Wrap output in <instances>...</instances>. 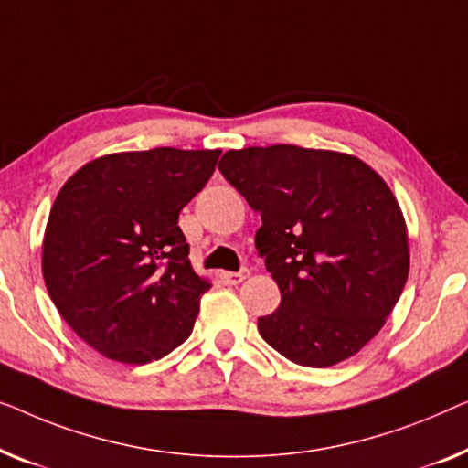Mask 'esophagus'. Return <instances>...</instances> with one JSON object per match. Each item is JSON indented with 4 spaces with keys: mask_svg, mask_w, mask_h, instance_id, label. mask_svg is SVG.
Here are the masks:
<instances>
[{
    "mask_svg": "<svg viewBox=\"0 0 468 468\" xmlns=\"http://www.w3.org/2000/svg\"><path fill=\"white\" fill-rule=\"evenodd\" d=\"M248 278V269H241V271H227L225 273V282L227 284H231V286H235V284H241L243 280Z\"/></svg>",
    "mask_w": 468,
    "mask_h": 468,
    "instance_id": "1",
    "label": "esophagus"
}]
</instances>
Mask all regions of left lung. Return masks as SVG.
Instances as JSON below:
<instances>
[{
	"mask_svg": "<svg viewBox=\"0 0 468 468\" xmlns=\"http://www.w3.org/2000/svg\"><path fill=\"white\" fill-rule=\"evenodd\" d=\"M220 174L261 212L254 246L280 286L262 339L303 367L371 341L410 273L407 227L388 184L356 156L278 144L229 150Z\"/></svg>",
	"mask_w": 468,
	"mask_h": 468,
	"instance_id": "1",
	"label": "left lung"
}]
</instances>
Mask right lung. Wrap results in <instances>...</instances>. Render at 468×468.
Masks as SVG:
<instances>
[{"label":"right lung","instance_id":"right-lung-1","mask_svg":"<svg viewBox=\"0 0 468 468\" xmlns=\"http://www.w3.org/2000/svg\"><path fill=\"white\" fill-rule=\"evenodd\" d=\"M220 150L153 148L95 159L58 190L42 271L61 318L118 363L146 365L184 344L209 282L193 271L177 216Z\"/></svg>","mask_w":468,"mask_h":468}]
</instances>
